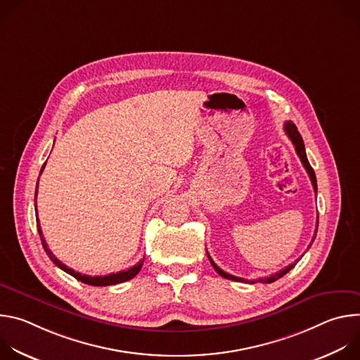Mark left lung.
I'll use <instances>...</instances> for the list:
<instances>
[{"label": "left lung", "mask_w": 360, "mask_h": 360, "mask_svg": "<svg viewBox=\"0 0 360 360\" xmlns=\"http://www.w3.org/2000/svg\"><path fill=\"white\" fill-rule=\"evenodd\" d=\"M283 129H285V132H286V135L289 136V139L292 141V143H293V146H295V150H296V153H297V157L300 158V162L303 164V167H304V169H306V172H307V175H309V178H311V181H312V185H314V189H315V192H318V184H316V175H315V171H314V168L311 167V164H309V161H307V157H306V150H304V143H303V139H302V136H300V134H299V131H297V128H296V125L293 124V122H290V121H288V122H285V127H283ZM318 225H319V217H318V221H316V229H315V235H314V239H312V242L315 240V238H316V232H318ZM312 242H311V245H312ZM311 245H309V248H311ZM208 253V252H207ZM208 258H210V262L212 264V266H214V269L222 276V278H225V279H231V281H236V282H243V283H256V282H262V283H272V282H275V281H278L279 278H282L283 275H286L292 268H295V265L299 262V259L297 261H295L293 264H290L289 266H286L285 269H282V271H279V272H276V274H274V275H271V276H268V278H259V279H250V281H248V279H243V278H238V276H233V275H229V274H226L225 271H222L214 261H212V258L210 256V253H208Z\"/></svg>", "instance_id": "1"}]
</instances>
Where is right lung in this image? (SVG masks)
<instances>
[{"instance_id":"add662e5","label":"right lung","mask_w":360,"mask_h":360,"mask_svg":"<svg viewBox=\"0 0 360 360\" xmlns=\"http://www.w3.org/2000/svg\"><path fill=\"white\" fill-rule=\"evenodd\" d=\"M46 164V162H45ZM45 164L42 165L41 168V172L44 171V167ZM39 172V174H41ZM37 191H38V182H37ZM37 191H35V200H37ZM35 207H37V202H35ZM37 228H38V233H39V238H41V242H42V246H44V250L46 252L48 258L53 261L60 269H63L64 272L70 274L71 276H74L75 279L86 283V285H91V286H110V285H117V283H122V282H127L129 279H132L134 276H136V274L141 271L142 265H143V259L141 262H138L136 265H134L132 268H129L128 271H121V272H117V274H110V275H105V276H89V275H81L79 272H75L74 269L68 268L67 265H64L60 259H57V256L51 252L45 243V239L42 236V231H41V226H39V222H38V214H37Z\"/></svg>"}]
</instances>
